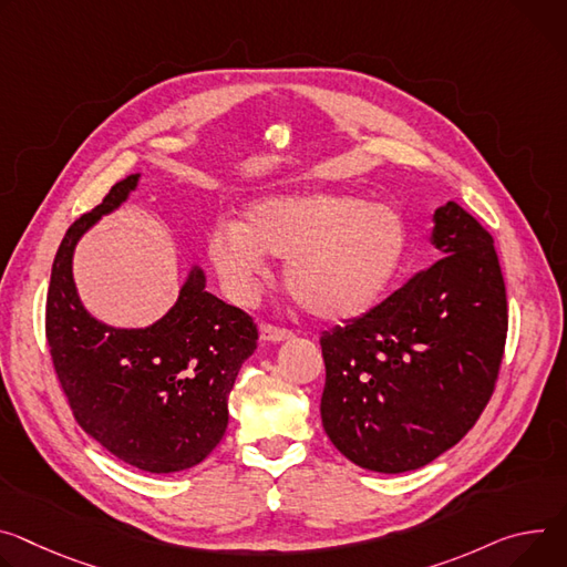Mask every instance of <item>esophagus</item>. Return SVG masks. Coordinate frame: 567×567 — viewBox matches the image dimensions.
<instances>
[{
  "mask_svg": "<svg viewBox=\"0 0 567 567\" xmlns=\"http://www.w3.org/2000/svg\"><path fill=\"white\" fill-rule=\"evenodd\" d=\"M291 337H293L291 330H285V328H276V326H262L260 328V339L269 341V343H280V341H287Z\"/></svg>",
  "mask_w": 567,
  "mask_h": 567,
  "instance_id": "esophagus-1",
  "label": "esophagus"
}]
</instances>
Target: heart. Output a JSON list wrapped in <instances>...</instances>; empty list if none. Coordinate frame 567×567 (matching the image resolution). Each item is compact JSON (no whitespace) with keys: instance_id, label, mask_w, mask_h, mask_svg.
<instances>
[{"instance_id":"b5f03b06","label":"heart","mask_w":567,"mask_h":567,"mask_svg":"<svg viewBox=\"0 0 567 567\" xmlns=\"http://www.w3.org/2000/svg\"><path fill=\"white\" fill-rule=\"evenodd\" d=\"M406 248L398 208L339 192L257 198L239 224H219L208 237V257L230 298L246 302L257 293L271 255L287 260L285 282L302 310L330 323L375 310Z\"/></svg>"}]
</instances>
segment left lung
<instances>
[{"instance_id":"obj_1","label":"left lung","mask_w":567,"mask_h":567,"mask_svg":"<svg viewBox=\"0 0 567 567\" xmlns=\"http://www.w3.org/2000/svg\"><path fill=\"white\" fill-rule=\"evenodd\" d=\"M430 239L439 262L321 337L323 430L367 471L427 466L468 434L495 389L508 315L493 237L447 200Z\"/></svg>"}]
</instances>
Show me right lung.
Returning a JSON list of instances; mask_svg holds the SVG:
<instances>
[{"mask_svg":"<svg viewBox=\"0 0 567 567\" xmlns=\"http://www.w3.org/2000/svg\"><path fill=\"white\" fill-rule=\"evenodd\" d=\"M133 174L65 233L47 293V343L76 423L144 473L187 471L228 427V395L257 348L252 319L205 289L194 265L172 310L146 328H113L79 298L72 262L81 237L135 192Z\"/></svg>","mask_w":567,"mask_h":567,"instance_id":"add662e5","label":"right lung"}]
</instances>
